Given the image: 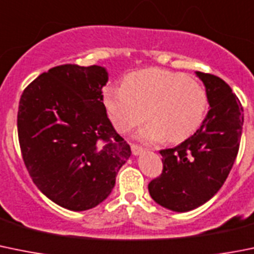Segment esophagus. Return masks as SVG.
<instances>
[{
    "label": "esophagus",
    "instance_id": "1",
    "mask_svg": "<svg viewBox=\"0 0 254 254\" xmlns=\"http://www.w3.org/2000/svg\"><path fill=\"white\" fill-rule=\"evenodd\" d=\"M131 151L135 156L140 155V154L144 151V148H141V146L139 145H135V144H131Z\"/></svg>",
    "mask_w": 254,
    "mask_h": 254
}]
</instances>
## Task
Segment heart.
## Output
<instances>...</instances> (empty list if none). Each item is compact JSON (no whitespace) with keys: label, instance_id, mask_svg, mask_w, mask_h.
<instances>
[{"label":"heart","instance_id":"obj_1","mask_svg":"<svg viewBox=\"0 0 254 254\" xmlns=\"http://www.w3.org/2000/svg\"><path fill=\"white\" fill-rule=\"evenodd\" d=\"M104 106L122 134L149 118L135 136L144 143H181L202 125L209 106L207 90L188 75L151 67L127 75L124 84L104 91Z\"/></svg>","mask_w":254,"mask_h":254}]
</instances>
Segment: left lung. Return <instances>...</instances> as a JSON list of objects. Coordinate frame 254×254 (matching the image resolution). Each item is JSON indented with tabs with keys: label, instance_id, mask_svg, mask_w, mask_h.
<instances>
[{
	"label": "left lung",
	"instance_id": "1",
	"mask_svg": "<svg viewBox=\"0 0 254 254\" xmlns=\"http://www.w3.org/2000/svg\"><path fill=\"white\" fill-rule=\"evenodd\" d=\"M209 98V111L190 138L160 150L163 173L149 183L150 196L173 212L207 203L223 186L234 164L243 127V108L226 81L195 71Z\"/></svg>",
	"mask_w": 254,
	"mask_h": 254
}]
</instances>
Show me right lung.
<instances>
[{
	"label": "right lung",
	"instance_id": "1",
	"mask_svg": "<svg viewBox=\"0 0 254 254\" xmlns=\"http://www.w3.org/2000/svg\"><path fill=\"white\" fill-rule=\"evenodd\" d=\"M105 67L61 65L31 82L20 99L23 162L54 203L81 212L104 202L131 150L106 115Z\"/></svg>",
	"mask_w": 254,
	"mask_h": 254
}]
</instances>
